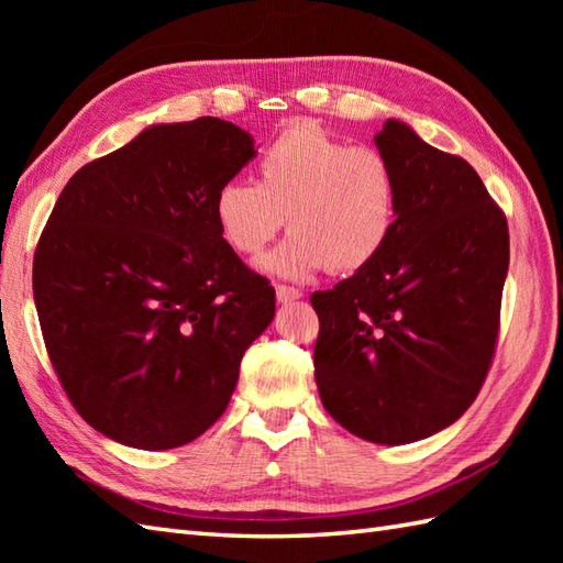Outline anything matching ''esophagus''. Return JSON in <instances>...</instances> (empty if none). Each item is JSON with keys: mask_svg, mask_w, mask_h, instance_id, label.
<instances>
[{"mask_svg": "<svg viewBox=\"0 0 563 563\" xmlns=\"http://www.w3.org/2000/svg\"><path fill=\"white\" fill-rule=\"evenodd\" d=\"M275 297H278L280 305H290L295 300H300L302 292L295 288H288V285H278V288H275Z\"/></svg>", "mask_w": 563, "mask_h": 563, "instance_id": "1", "label": "esophagus"}]
</instances>
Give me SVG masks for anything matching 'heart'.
Segmentation results:
<instances>
[{
  "mask_svg": "<svg viewBox=\"0 0 563 563\" xmlns=\"http://www.w3.org/2000/svg\"><path fill=\"white\" fill-rule=\"evenodd\" d=\"M258 181L230 178L212 196V218L236 254L256 256L283 222L292 234L261 261L285 280L319 271L367 268L397 227V178L377 150L349 147L317 123L285 128L261 152Z\"/></svg>",
  "mask_w": 563,
  "mask_h": 563,
  "instance_id": "heart-1",
  "label": "heart"
}]
</instances>
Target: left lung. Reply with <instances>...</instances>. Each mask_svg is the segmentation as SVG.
I'll return each mask as SVG.
<instances>
[{
	"label": "left lung",
	"mask_w": 563,
	"mask_h": 563,
	"mask_svg": "<svg viewBox=\"0 0 563 563\" xmlns=\"http://www.w3.org/2000/svg\"><path fill=\"white\" fill-rule=\"evenodd\" d=\"M375 145L397 178V227L367 268L314 292V379L331 418L377 445L440 433L492 365L508 222L464 159L389 121Z\"/></svg>",
	"instance_id": "8db88e82"
}]
</instances>
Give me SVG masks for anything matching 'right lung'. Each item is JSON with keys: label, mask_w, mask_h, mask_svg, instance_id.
<instances>
[{"label": "right lung", "mask_w": 563, "mask_h": 563, "mask_svg": "<svg viewBox=\"0 0 563 563\" xmlns=\"http://www.w3.org/2000/svg\"><path fill=\"white\" fill-rule=\"evenodd\" d=\"M220 118L157 123L69 178L33 256V300L79 416L137 450H172L218 421L239 363L275 317L212 218L254 157Z\"/></svg>", "instance_id": "add662e5"}]
</instances>
